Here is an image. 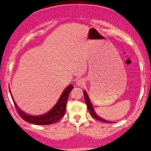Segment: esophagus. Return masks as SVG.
Here are the masks:
<instances>
[{"instance_id": "34e87169", "label": "esophagus", "mask_w": 151, "mask_h": 151, "mask_svg": "<svg viewBox=\"0 0 151 151\" xmlns=\"http://www.w3.org/2000/svg\"><path fill=\"white\" fill-rule=\"evenodd\" d=\"M76 85H77V86H84V85L85 84V81H84V79H83V78L79 79V80H78L77 81H76Z\"/></svg>"}]
</instances>
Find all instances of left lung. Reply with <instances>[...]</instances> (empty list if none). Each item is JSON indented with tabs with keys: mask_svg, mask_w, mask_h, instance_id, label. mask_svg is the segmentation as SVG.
<instances>
[{
	"mask_svg": "<svg viewBox=\"0 0 151 151\" xmlns=\"http://www.w3.org/2000/svg\"><path fill=\"white\" fill-rule=\"evenodd\" d=\"M84 100H85V102L86 104V106L88 107V110L90 111V114H91V116L94 117V119H97V120H99V121H102L104 122H106V123H111L110 122H108L107 121V120H105L104 119H102V117H100V116H98V115L96 114V113L95 112V110L94 109V108H93V106L90 102V98L88 97V96L87 92L84 90Z\"/></svg>",
	"mask_w": 151,
	"mask_h": 151,
	"instance_id": "1",
	"label": "left lung"
}]
</instances>
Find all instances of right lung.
<instances>
[{
    "label": "right lung",
    "instance_id": "1",
    "mask_svg": "<svg viewBox=\"0 0 151 151\" xmlns=\"http://www.w3.org/2000/svg\"><path fill=\"white\" fill-rule=\"evenodd\" d=\"M73 89V85H68L67 87H66V88L64 90V91L63 92L62 94L59 98V99L57 101V104L54 106L53 108H52L50 111H49L47 113L43 115H40V116H30V115L24 113V112L22 110H21V109L17 106V105H16V104L13 100L12 94L10 95L11 97L12 98L14 104L16 111H17L18 114L20 115V116L24 120V121L35 125H47L56 123L57 122L59 121V120L64 116L65 113V109H66V105L68 95H69L70 92ZM9 91L10 93H11L10 89Z\"/></svg>",
    "mask_w": 151,
    "mask_h": 151
}]
</instances>
